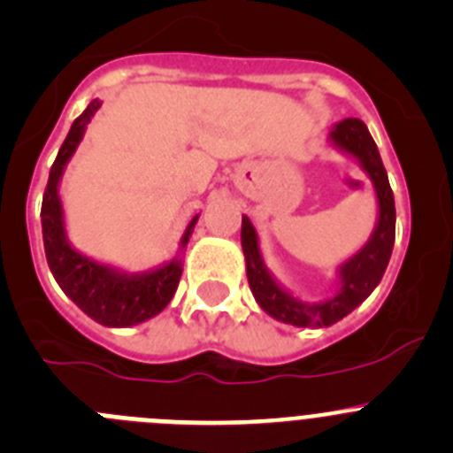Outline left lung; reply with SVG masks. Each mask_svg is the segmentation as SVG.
Wrapping results in <instances>:
<instances>
[{"label":"left lung","mask_w":453,"mask_h":453,"mask_svg":"<svg viewBox=\"0 0 453 453\" xmlns=\"http://www.w3.org/2000/svg\"><path fill=\"white\" fill-rule=\"evenodd\" d=\"M328 145L340 154L349 156L369 176L375 189L378 217L373 232L360 250L342 261L335 268L337 293L324 302H303L295 297L284 284L265 265L259 248V234L248 217L241 221V248L246 257V274L252 295L264 312L277 322L299 328H324L344 319L349 312L360 306L382 281V274L391 259L393 241H395V203L387 169L375 141L360 118H344L328 131Z\"/></svg>","instance_id":"left-lung-1"}]
</instances>
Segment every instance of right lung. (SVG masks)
Wrapping results in <instances>:
<instances>
[{"instance_id":"obj_1","label":"right lung","mask_w":453,"mask_h":453,"mask_svg":"<svg viewBox=\"0 0 453 453\" xmlns=\"http://www.w3.org/2000/svg\"><path fill=\"white\" fill-rule=\"evenodd\" d=\"M100 107L103 103L93 100L84 109L82 116L75 118L69 136L58 151V158L50 167L49 183H46L44 201H42V236H44V252L50 273L66 297L84 315L91 317L93 322L109 328H125L147 322L172 302L179 288L180 274H183V250L188 248L198 214L185 227L174 259L165 261L151 270H142V273H127L116 265L103 264L80 252L71 243L66 234L60 183L66 165L82 142L87 125Z\"/></svg>"}]
</instances>
